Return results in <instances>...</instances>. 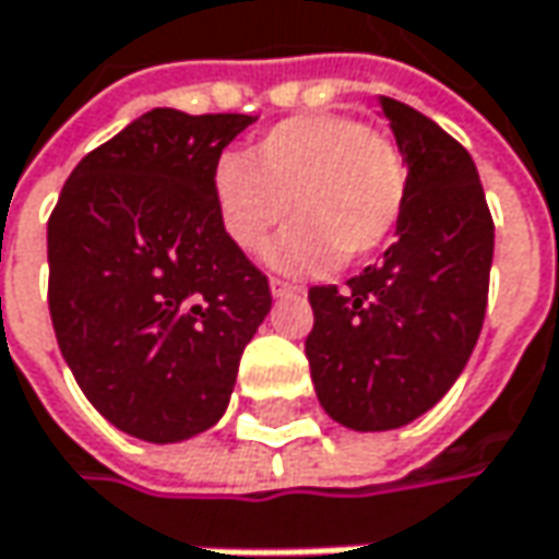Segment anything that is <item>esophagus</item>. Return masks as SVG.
<instances>
[{"label":"esophagus","instance_id":"esophagus-1","mask_svg":"<svg viewBox=\"0 0 559 559\" xmlns=\"http://www.w3.org/2000/svg\"><path fill=\"white\" fill-rule=\"evenodd\" d=\"M269 287H272V297H297L304 287L300 284H290V281H281V278H272L269 281Z\"/></svg>","mask_w":559,"mask_h":559}]
</instances>
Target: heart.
Returning <instances> with one entry per match:
<instances>
[{"mask_svg": "<svg viewBox=\"0 0 559 559\" xmlns=\"http://www.w3.org/2000/svg\"><path fill=\"white\" fill-rule=\"evenodd\" d=\"M212 195L227 240L259 252L287 214L297 217L269 249V265L307 275L367 259L395 230L408 202L399 145L357 116L316 114L269 129L249 160L224 154Z\"/></svg>", "mask_w": 559, "mask_h": 559, "instance_id": "1", "label": "heart"}]
</instances>
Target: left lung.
Masks as SVG:
<instances>
[{
  "mask_svg": "<svg viewBox=\"0 0 559 559\" xmlns=\"http://www.w3.org/2000/svg\"><path fill=\"white\" fill-rule=\"evenodd\" d=\"M408 164L395 243L345 287H310L316 399L342 427L395 430L433 408L477 345L493 221L475 160L414 107L379 97Z\"/></svg>",
  "mask_w": 559,
  "mask_h": 559,
  "instance_id": "8db88e82",
  "label": "left lung"
}]
</instances>
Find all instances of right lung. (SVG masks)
<instances>
[{
  "label": "right lung",
  "mask_w": 559,
  "mask_h": 559,
  "mask_svg": "<svg viewBox=\"0 0 559 559\" xmlns=\"http://www.w3.org/2000/svg\"><path fill=\"white\" fill-rule=\"evenodd\" d=\"M255 119L157 107L94 148L47 224L50 316L87 402L145 443L205 433L230 405L269 278L214 209L212 174Z\"/></svg>",
  "instance_id": "add662e5"
}]
</instances>
